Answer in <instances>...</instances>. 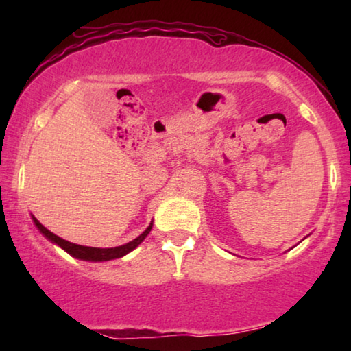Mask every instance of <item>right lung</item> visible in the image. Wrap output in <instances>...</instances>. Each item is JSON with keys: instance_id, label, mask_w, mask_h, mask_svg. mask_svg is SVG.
<instances>
[{"instance_id": "obj_1", "label": "right lung", "mask_w": 351, "mask_h": 351, "mask_svg": "<svg viewBox=\"0 0 351 351\" xmlns=\"http://www.w3.org/2000/svg\"><path fill=\"white\" fill-rule=\"evenodd\" d=\"M34 218V223L37 228L40 229V232L43 234L46 239H49L52 243H56V245L60 246L62 249H64L68 254L73 255L75 258H80V260H90V261H106V260H114V258H121L123 255L132 252L136 246H139L142 241H144L145 237L150 234L152 230V226L150 224L148 228L142 232L138 239H134L133 241L127 243V245H122V246H117V247H90V246H82V245H75V243H71L60 239V237L52 234L49 229H46L43 224H41L37 218Z\"/></svg>"}]
</instances>
